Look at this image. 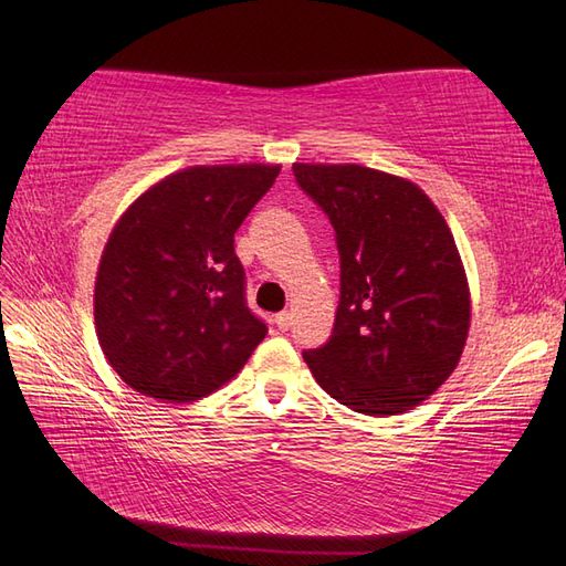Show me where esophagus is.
Masks as SVG:
<instances>
[{
    "instance_id": "esophagus-1",
    "label": "esophagus",
    "mask_w": 566,
    "mask_h": 566,
    "mask_svg": "<svg viewBox=\"0 0 566 566\" xmlns=\"http://www.w3.org/2000/svg\"><path fill=\"white\" fill-rule=\"evenodd\" d=\"M276 325H279V331H287L290 328V321H293V314L290 312H281V314H276Z\"/></svg>"
}]
</instances>
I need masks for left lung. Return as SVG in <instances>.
<instances>
[{
    "label": "left lung",
    "mask_w": 566,
    "mask_h": 566,
    "mask_svg": "<svg viewBox=\"0 0 566 566\" xmlns=\"http://www.w3.org/2000/svg\"><path fill=\"white\" fill-rule=\"evenodd\" d=\"M339 250L333 335L304 352L316 382L356 413L413 410L465 349L472 300L453 233L418 184L342 163H295Z\"/></svg>",
    "instance_id": "8db88e82"
}]
</instances>
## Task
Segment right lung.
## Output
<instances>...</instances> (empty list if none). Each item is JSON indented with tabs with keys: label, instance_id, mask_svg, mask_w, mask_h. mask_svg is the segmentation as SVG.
Masks as SVG:
<instances>
[{
	"label": "right lung",
	"instance_id": "obj_1",
	"mask_svg": "<svg viewBox=\"0 0 566 566\" xmlns=\"http://www.w3.org/2000/svg\"><path fill=\"white\" fill-rule=\"evenodd\" d=\"M281 165H193L119 214L94 283L101 352L125 385L191 403L235 378L266 335L245 306L233 235Z\"/></svg>",
	"mask_w": 566,
	"mask_h": 566
}]
</instances>
